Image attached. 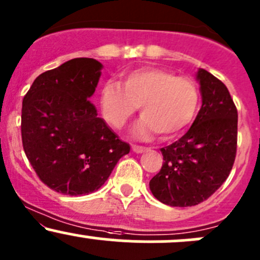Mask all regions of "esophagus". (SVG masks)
<instances>
[{
    "instance_id": "34e87169",
    "label": "esophagus",
    "mask_w": 260,
    "mask_h": 260,
    "mask_svg": "<svg viewBox=\"0 0 260 260\" xmlns=\"http://www.w3.org/2000/svg\"><path fill=\"white\" fill-rule=\"evenodd\" d=\"M132 149H133V152H136V153H143V152H147V151H148V148H147V147L136 146V144H133V146H132Z\"/></svg>"
}]
</instances>
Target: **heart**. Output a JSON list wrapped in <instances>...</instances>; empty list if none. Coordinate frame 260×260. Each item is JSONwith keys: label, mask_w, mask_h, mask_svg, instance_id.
<instances>
[{"label": "heart", "mask_w": 260, "mask_h": 260, "mask_svg": "<svg viewBox=\"0 0 260 260\" xmlns=\"http://www.w3.org/2000/svg\"><path fill=\"white\" fill-rule=\"evenodd\" d=\"M198 102L194 82L157 67L131 71L123 76L122 84L106 82L100 93L103 118L114 128H122L141 106L143 117L135 131L139 138L157 132L165 138L178 136L194 118Z\"/></svg>", "instance_id": "b5f03b06"}]
</instances>
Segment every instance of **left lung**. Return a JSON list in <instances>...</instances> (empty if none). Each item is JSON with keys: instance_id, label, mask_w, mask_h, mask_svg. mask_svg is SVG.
Returning <instances> with one entry per match:
<instances>
[{"instance_id": "obj_1", "label": "left lung", "mask_w": 260, "mask_h": 260, "mask_svg": "<svg viewBox=\"0 0 260 260\" xmlns=\"http://www.w3.org/2000/svg\"><path fill=\"white\" fill-rule=\"evenodd\" d=\"M202 107L178 141L160 148L163 165L149 182L152 194L171 207H192L208 199L228 178L237 153L238 112L228 88L199 68Z\"/></svg>"}]
</instances>
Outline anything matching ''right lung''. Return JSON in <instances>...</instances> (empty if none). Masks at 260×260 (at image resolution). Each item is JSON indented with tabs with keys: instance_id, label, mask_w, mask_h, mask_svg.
<instances>
[{
	"instance_id": "obj_1",
	"label": "right lung",
	"mask_w": 260,
	"mask_h": 260,
	"mask_svg": "<svg viewBox=\"0 0 260 260\" xmlns=\"http://www.w3.org/2000/svg\"><path fill=\"white\" fill-rule=\"evenodd\" d=\"M103 64L73 58L40 75L22 102V144L47 187L66 196L100 189L129 153L91 102Z\"/></svg>"
}]
</instances>
